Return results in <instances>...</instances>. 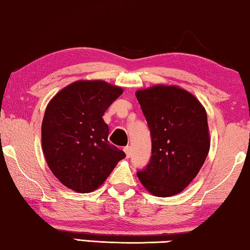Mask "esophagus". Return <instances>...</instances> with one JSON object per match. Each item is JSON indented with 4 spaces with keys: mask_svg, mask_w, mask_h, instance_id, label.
<instances>
[{
    "mask_svg": "<svg viewBox=\"0 0 250 250\" xmlns=\"http://www.w3.org/2000/svg\"><path fill=\"white\" fill-rule=\"evenodd\" d=\"M124 151H125V153H126V157H127V158H129V157H131V153H132L131 146H124Z\"/></svg>",
    "mask_w": 250,
    "mask_h": 250,
    "instance_id": "esophagus-1",
    "label": "esophagus"
}]
</instances>
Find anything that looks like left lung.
I'll list each match as a JSON object with an SVG mask.
<instances>
[{"instance_id": "8db88e82", "label": "left lung", "mask_w": 250, "mask_h": 250, "mask_svg": "<svg viewBox=\"0 0 250 250\" xmlns=\"http://www.w3.org/2000/svg\"><path fill=\"white\" fill-rule=\"evenodd\" d=\"M135 95L152 146L139 180L153 196L180 193L199 173L209 151L206 110L194 95L173 85H155Z\"/></svg>"}]
</instances>
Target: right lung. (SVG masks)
Listing matches in <instances>:
<instances>
[{"label":"right lung","instance_id":"add662e5","mask_svg":"<svg viewBox=\"0 0 250 250\" xmlns=\"http://www.w3.org/2000/svg\"><path fill=\"white\" fill-rule=\"evenodd\" d=\"M123 93L104 81H77L54 95L42 123V148L54 176L80 193L97 190L125 152L108 141L102 116Z\"/></svg>","mask_w":250,"mask_h":250}]
</instances>
